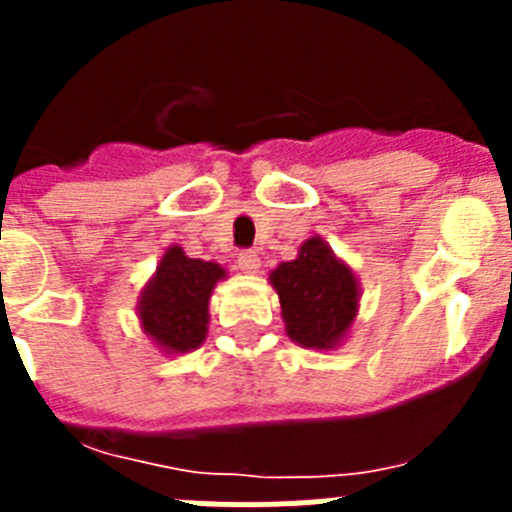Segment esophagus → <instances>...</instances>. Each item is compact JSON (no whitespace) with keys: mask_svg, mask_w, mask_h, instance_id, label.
I'll list each match as a JSON object with an SVG mask.
<instances>
[{"mask_svg":"<svg viewBox=\"0 0 512 512\" xmlns=\"http://www.w3.org/2000/svg\"><path fill=\"white\" fill-rule=\"evenodd\" d=\"M238 269L243 274H256L261 269V259L256 251H241L238 253Z\"/></svg>","mask_w":512,"mask_h":512,"instance_id":"obj_1","label":"esophagus"}]
</instances>
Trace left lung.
I'll use <instances>...</instances> for the list:
<instances>
[{"label": "left lung", "instance_id": "8db88e82", "mask_svg": "<svg viewBox=\"0 0 512 512\" xmlns=\"http://www.w3.org/2000/svg\"><path fill=\"white\" fill-rule=\"evenodd\" d=\"M269 284L279 295L284 330L297 346L333 351L346 341L359 315V277L320 235L297 248V259L271 271Z\"/></svg>", "mask_w": 512, "mask_h": 512}]
</instances>
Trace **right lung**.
Masks as SVG:
<instances>
[{
  "label": "right lung",
  "instance_id": "1",
  "mask_svg": "<svg viewBox=\"0 0 512 512\" xmlns=\"http://www.w3.org/2000/svg\"><path fill=\"white\" fill-rule=\"evenodd\" d=\"M228 271L215 261L189 259L182 246H169L138 297L140 330L161 348L179 356L200 348L210 325V297Z\"/></svg>",
  "mask_w": 512,
  "mask_h": 512
}]
</instances>
